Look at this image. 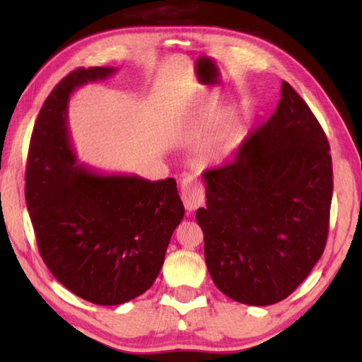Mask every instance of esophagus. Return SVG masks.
I'll return each instance as SVG.
<instances>
[{
    "label": "esophagus",
    "mask_w": 362,
    "mask_h": 362,
    "mask_svg": "<svg viewBox=\"0 0 362 362\" xmlns=\"http://www.w3.org/2000/svg\"><path fill=\"white\" fill-rule=\"evenodd\" d=\"M180 196H182L183 205H185V210L188 213L199 209L204 202V194H202L201 187H199L193 179H189V177L183 179L180 183Z\"/></svg>",
    "instance_id": "34e87169"
}]
</instances>
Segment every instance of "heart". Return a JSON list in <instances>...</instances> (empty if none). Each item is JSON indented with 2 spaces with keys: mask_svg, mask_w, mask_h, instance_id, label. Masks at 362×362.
Returning <instances> with one entry per match:
<instances>
[{
  "mask_svg": "<svg viewBox=\"0 0 362 362\" xmlns=\"http://www.w3.org/2000/svg\"><path fill=\"white\" fill-rule=\"evenodd\" d=\"M202 153L209 160H221L224 158L230 151V132L228 129L222 127L216 132L210 134L202 143Z\"/></svg>",
  "mask_w": 362,
  "mask_h": 362,
  "instance_id": "obj_1",
  "label": "heart"
}]
</instances>
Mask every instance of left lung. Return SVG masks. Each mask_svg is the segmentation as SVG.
Here are the masks:
<instances>
[{"label":"left lung","mask_w":362,"mask_h":362,"mask_svg":"<svg viewBox=\"0 0 362 362\" xmlns=\"http://www.w3.org/2000/svg\"><path fill=\"white\" fill-rule=\"evenodd\" d=\"M202 177L196 221L213 283L245 305L286 298L324 253L333 197L329 144L308 104L283 82L272 117Z\"/></svg>","instance_id":"1"}]
</instances>
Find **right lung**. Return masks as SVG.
I'll return each mask as SVG.
<instances>
[{
	"label": "right lung",
	"instance_id": "add662e5",
	"mask_svg": "<svg viewBox=\"0 0 362 362\" xmlns=\"http://www.w3.org/2000/svg\"><path fill=\"white\" fill-rule=\"evenodd\" d=\"M110 66L78 68L46 98L30 136L26 205L51 274L96 305H121L148 291L183 219L174 179L105 175L78 165L68 134V99Z\"/></svg>",
	"mask_w": 362,
	"mask_h": 362
}]
</instances>
